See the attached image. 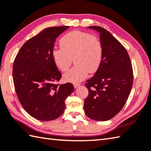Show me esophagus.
<instances>
[{
    "instance_id": "obj_1",
    "label": "esophagus",
    "mask_w": 151,
    "mask_h": 151,
    "mask_svg": "<svg viewBox=\"0 0 151 151\" xmlns=\"http://www.w3.org/2000/svg\"><path fill=\"white\" fill-rule=\"evenodd\" d=\"M73 86H74V87H75V88H77L78 86H80V84H78V83H74L73 84Z\"/></svg>"
}]
</instances>
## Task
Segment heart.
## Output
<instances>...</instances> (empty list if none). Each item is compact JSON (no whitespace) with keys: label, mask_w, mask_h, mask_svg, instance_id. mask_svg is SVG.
<instances>
[{"label":"heart","mask_w":151,"mask_h":151,"mask_svg":"<svg viewBox=\"0 0 151 151\" xmlns=\"http://www.w3.org/2000/svg\"><path fill=\"white\" fill-rule=\"evenodd\" d=\"M61 48L52 51L53 61L60 70H67L73 63L76 64L64 75V79L78 83L87 77L88 72H96L102 63L104 49L100 40L88 33L75 30L60 40Z\"/></svg>","instance_id":"heart-1"}]
</instances>
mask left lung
<instances>
[{"label":"left lung","instance_id":"obj_1","mask_svg":"<svg viewBox=\"0 0 151 151\" xmlns=\"http://www.w3.org/2000/svg\"><path fill=\"white\" fill-rule=\"evenodd\" d=\"M100 34L104 49L100 66L86 87L88 96L84 109L89 118L108 121L121 111L132 88L133 75L131 60L125 47L110 33L100 26H90Z\"/></svg>","mask_w":151,"mask_h":151}]
</instances>
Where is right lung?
Returning <instances> with one entry per match:
<instances>
[{"label": "right lung", "instance_id": "1", "mask_svg": "<svg viewBox=\"0 0 151 151\" xmlns=\"http://www.w3.org/2000/svg\"><path fill=\"white\" fill-rule=\"evenodd\" d=\"M69 26L45 28L22 46L14 61V84L26 112L43 122L58 118L65 109V101L73 85L57 84L61 78L52 56L54 43Z\"/></svg>", "mask_w": 151, "mask_h": 151}]
</instances>
